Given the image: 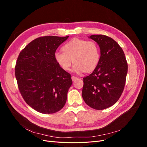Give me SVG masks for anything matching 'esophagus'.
<instances>
[{
    "label": "esophagus",
    "instance_id": "esophagus-1",
    "mask_svg": "<svg viewBox=\"0 0 147 147\" xmlns=\"http://www.w3.org/2000/svg\"><path fill=\"white\" fill-rule=\"evenodd\" d=\"M78 78L77 77H75V76H72V80L73 81H75V80H77Z\"/></svg>",
    "mask_w": 147,
    "mask_h": 147
}]
</instances>
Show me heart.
<instances>
[{"instance_id": "1", "label": "heart", "mask_w": 147, "mask_h": 147, "mask_svg": "<svg viewBox=\"0 0 147 147\" xmlns=\"http://www.w3.org/2000/svg\"><path fill=\"white\" fill-rule=\"evenodd\" d=\"M63 51L55 53L56 63L63 70L69 71L74 62L73 70L78 74L94 70L100 59L99 47L92 40L73 38L63 46Z\"/></svg>"}]
</instances>
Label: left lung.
<instances>
[{
	"label": "left lung",
	"mask_w": 147,
	"mask_h": 147,
	"mask_svg": "<svg viewBox=\"0 0 147 147\" xmlns=\"http://www.w3.org/2000/svg\"><path fill=\"white\" fill-rule=\"evenodd\" d=\"M100 50L98 66L83 78L82 97L85 103L96 110L114 105L121 96L126 83L127 63L121 47L113 38L104 35H92Z\"/></svg>",
	"instance_id": "left-lung-1"
}]
</instances>
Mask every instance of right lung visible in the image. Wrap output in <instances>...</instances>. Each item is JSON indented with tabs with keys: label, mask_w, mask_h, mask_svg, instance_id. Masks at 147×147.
I'll return each mask as SVG.
<instances>
[{
	"label": "right lung",
	"mask_w": 147,
	"mask_h": 147,
	"mask_svg": "<svg viewBox=\"0 0 147 147\" xmlns=\"http://www.w3.org/2000/svg\"><path fill=\"white\" fill-rule=\"evenodd\" d=\"M68 37L37 38L18 57L15 72L19 91L26 103L40 113H56L66 102L72 80L70 74L56 63L54 56Z\"/></svg>",
	"instance_id": "1"
}]
</instances>
